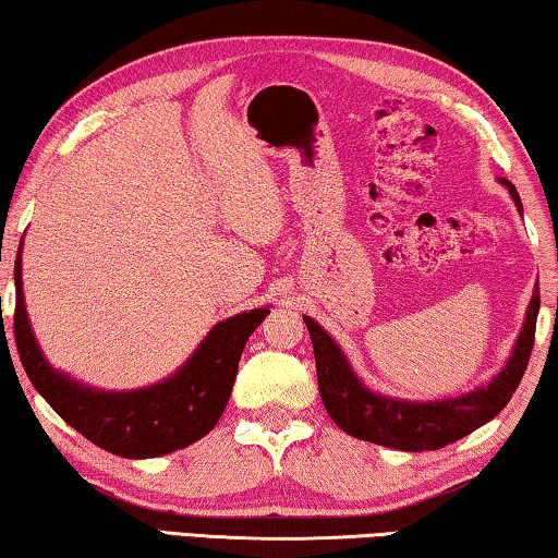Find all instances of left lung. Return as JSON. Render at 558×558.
Listing matches in <instances>:
<instances>
[{
	"mask_svg": "<svg viewBox=\"0 0 558 558\" xmlns=\"http://www.w3.org/2000/svg\"><path fill=\"white\" fill-rule=\"evenodd\" d=\"M499 182L509 189L519 214H522V199H519L514 184L509 179H499ZM536 315H539V290H534L532 302H529L524 327L505 369L487 386L442 401H405L369 391L362 379H356L335 339L315 319H302L313 339L319 396H323L329 418L359 440L421 452L446 448L450 442L465 438L468 433L485 426L505 409L522 381L529 356H532Z\"/></svg>",
	"mask_w": 558,
	"mask_h": 558,
	"instance_id": "left-lung-1",
	"label": "left lung"
}]
</instances>
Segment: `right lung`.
I'll use <instances>...</instances> for the list:
<instances>
[{
	"instance_id": "add662e5",
	"label": "right lung",
	"mask_w": 558,
	"mask_h": 558,
	"mask_svg": "<svg viewBox=\"0 0 558 558\" xmlns=\"http://www.w3.org/2000/svg\"><path fill=\"white\" fill-rule=\"evenodd\" d=\"M14 339L24 372L51 409L98 448L120 458H157L204 438L229 403L241 352L268 307L216 325L169 379L137 391H98L56 372L36 344L22 290V245L14 263Z\"/></svg>"
}]
</instances>
